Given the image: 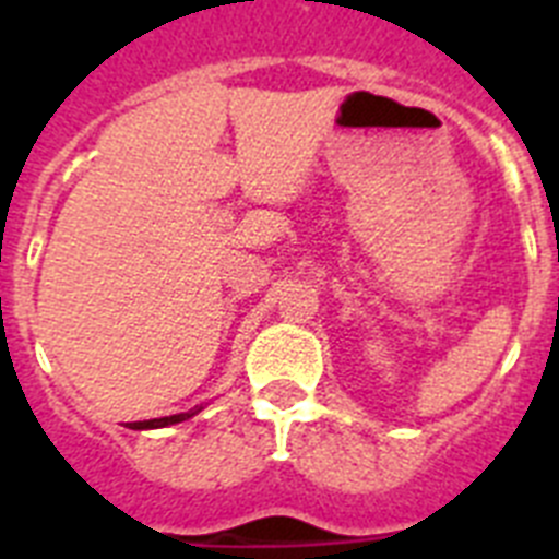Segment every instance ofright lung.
<instances>
[{
	"mask_svg": "<svg viewBox=\"0 0 559 559\" xmlns=\"http://www.w3.org/2000/svg\"><path fill=\"white\" fill-rule=\"evenodd\" d=\"M204 406H195L190 412H181V414H170V417H159V419H142V423H128V428L133 431H151V428H167V426H176V423H185V419L195 417Z\"/></svg>",
	"mask_w": 559,
	"mask_h": 559,
	"instance_id": "obj_1",
	"label": "right lung"
}]
</instances>
